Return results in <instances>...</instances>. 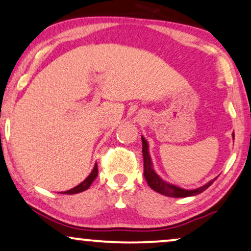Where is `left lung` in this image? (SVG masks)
<instances>
[{
	"instance_id": "8db88e82",
	"label": "left lung",
	"mask_w": 251,
	"mask_h": 251,
	"mask_svg": "<svg viewBox=\"0 0 251 251\" xmlns=\"http://www.w3.org/2000/svg\"><path fill=\"white\" fill-rule=\"evenodd\" d=\"M233 138H234V134H233ZM141 140H142V155H144V176L146 180H147L148 185L151 186L154 191H156L158 193H161V195H164L167 197L184 198V197H191V196L199 195V193L205 191L208 186H211L212 183L218 178V177H215L214 179H212L208 183H206L205 185L193 190L182 189L179 188V186L174 185V184L168 183L166 180L161 178L156 173H155V170L153 169V163H151V155H149V151H148L147 141H146L144 136H141Z\"/></svg>"
}]
</instances>
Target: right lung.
I'll use <instances>...</instances> for the list:
<instances>
[{
	"label": "right lung",
	"mask_w": 251,
	"mask_h": 251,
	"mask_svg": "<svg viewBox=\"0 0 251 251\" xmlns=\"http://www.w3.org/2000/svg\"><path fill=\"white\" fill-rule=\"evenodd\" d=\"M97 175H98V168H97V163H96L95 164L93 171L90 173V175H89L87 178L83 180V182L78 184V185L75 186V188L68 190V191H65L63 193H65V195H75V193L85 191V190L89 189V186L91 185V183L94 182L95 178L97 177Z\"/></svg>",
	"instance_id": "right-lung-1"
}]
</instances>
